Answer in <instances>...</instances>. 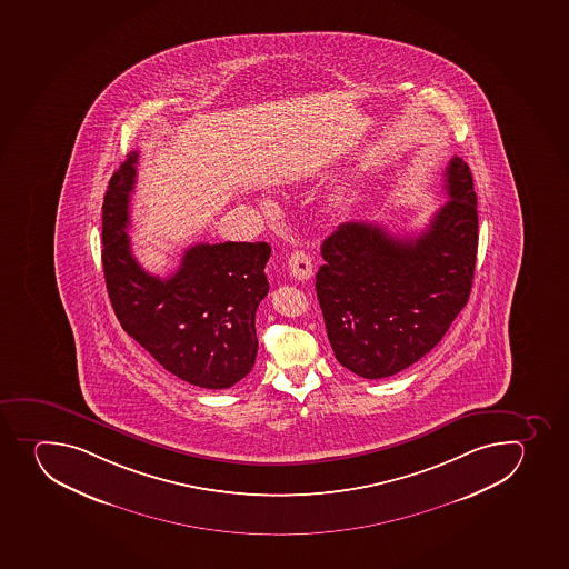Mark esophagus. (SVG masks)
Instances as JSON below:
<instances>
[{
    "label": "esophagus",
    "instance_id": "1",
    "mask_svg": "<svg viewBox=\"0 0 569 569\" xmlns=\"http://www.w3.org/2000/svg\"><path fill=\"white\" fill-rule=\"evenodd\" d=\"M287 267H289L291 277L297 278V280H309L311 274H313V263H311V258H309L303 250H295V252L289 256Z\"/></svg>",
    "mask_w": 569,
    "mask_h": 569
}]
</instances>
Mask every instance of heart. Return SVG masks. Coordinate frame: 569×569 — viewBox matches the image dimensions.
<instances>
[{
  "instance_id": "1",
  "label": "heart",
  "mask_w": 569,
  "mask_h": 569,
  "mask_svg": "<svg viewBox=\"0 0 569 569\" xmlns=\"http://www.w3.org/2000/svg\"><path fill=\"white\" fill-rule=\"evenodd\" d=\"M266 208H271V204H267V202H266Z\"/></svg>"
}]
</instances>
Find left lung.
Returning a JSON list of instances; mask_svg holds the SVG:
<instances>
[{"instance_id":"8db88e82","label":"left lung","mask_w":569,"mask_h":569,"mask_svg":"<svg viewBox=\"0 0 569 569\" xmlns=\"http://www.w3.org/2000/svg\"><path fill=\"white\" fill-rule=\"evenodd\" d=\"M449 201L417 238L372 222L341 224L322 243L317 298L337 361L361 378H389L431 352L470 298L477 197L470 168H446Z\"/></svg>"}]
</instances>
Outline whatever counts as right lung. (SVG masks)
<instances>
[{
  "mask_svg": "<svg viewBox=\"0 0 569 569\" xmlns=\"http://www.w3.org/2000/svg\"><path fill=\"white\" fill-rule=\"evenodd\" d=\"M136 163L132 151L104 193L101 258L116 317L168 372L202 389H228L254 367L256 309L269 292L271 247L193 244L171 277L149 274L127 233Z\"/></svg>",
  "mask_w": 569,
  "mask_h": 569,
  "instance_id": "add662e5",
  "label": "right lung"
}]
</instances>
